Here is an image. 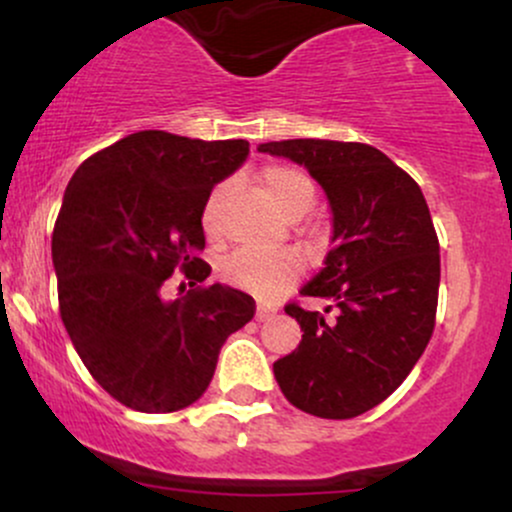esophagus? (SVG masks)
Listing matches in <instances>:
<instances>
[{"label":"esophagus","mask_w":512,"mask_h":512,"mask_svg":"<svg viewBox=\"0 0 512 512\" xmlns=\"http://www.w3.org/2000/svg\"><path fill=\"white\" fill-rule=\"evenodd\" d=\"M276 315V308H272V305H267V303H257V310H255V317L260 322H264V320H269V317H274Z\"/></svg>","instance_id":"obj_1"}]
</instances>
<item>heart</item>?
<instances>
[{
	"mask_svg": "<svg viewBox=\"0 0 512 512\" xmlns=\"http://www.w3.org/2000/svg\"><path fill=\"white\" fill-rule=\"evenodd\" d=\"M260 182L269 199L284 211L286 216L296 219L313 207L315 185L303 170L286 166V163H272L260 173ZM223 187L211 192L207 207H204L202 221L204 228L211 231L216 221V207H219ZM223 279L236 289L250 291L260 298H274L284 293L303 274V260L296 252H252L240 250L228 257L221 267Z\"/></svg>",
	"mask_w": 512,
	"mask_h": 512,
	"instance_id": "heart-1",
	"label": "heart"
}]
</instances>
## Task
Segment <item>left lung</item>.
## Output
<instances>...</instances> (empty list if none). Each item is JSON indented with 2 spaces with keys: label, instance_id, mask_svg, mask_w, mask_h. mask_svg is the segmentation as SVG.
Masks as SVG:
<instances>
[{
  "label": "left lung",
  "instance_id": "1",
  "mask_svg": "<svg viewBox=\"0 0 512 512\" xmlns=\"http://www.w3.org/2000/svg\"><path fill=\"white\" fill-rule=\"evenodd\" d=\"M257 151L308 168L332 209V250L301 289L330 305H286L303 339L274 363V378L305 414L354 419L402 385L433 334L440 245L431 211L421 187L375 146L286 139Z\"/></svg>",
  "mask_w": 512,
  "mask_h": 512
}]
</instances>
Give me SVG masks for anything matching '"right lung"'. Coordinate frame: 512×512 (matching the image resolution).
<instances>
[{"mask_svg":"<svg viewBox=\"0 0 512 512\" xmlns=\"http://www.w3.org/2000/svg\"><path fill=\"white\" fill-rule=\"evenodd\" d=\"M248 154L245 139L144 129L69 180L52 231L60 315L93 380L129 409L168 414L197 402L223 342L255 315L248 293L204 284L211 267L199 257L211 190ZM173 271L193 289L168 302Z\"/></svg>","mask_w":512,"mask_h":512,"instance_id":"right-lung-1","label":"right lung"}]
</instances>
